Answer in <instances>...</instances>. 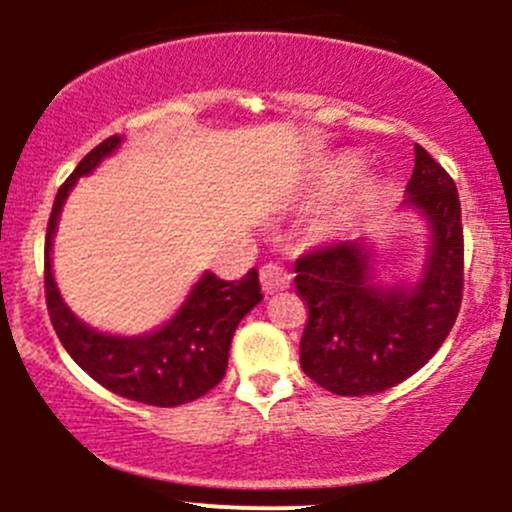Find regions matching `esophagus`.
<instances>
[{
  "mask_svg": "<svg viewBox=\"0 0 512 512\" xmlns=\"http://www.w3.org/2000/svg\"><path fill=\"white\" fill-rule=\"evenodd\" d=\"M260 282H262V292L265 294H275L282 292V289L289 287L292 282V275L280 265H265L260 270Z\"/></svg>",
  "mask_w": 512,
  "mask_h": 512,
  "instance_id": "1",
  "label": "esophagus"
}]
</instances>
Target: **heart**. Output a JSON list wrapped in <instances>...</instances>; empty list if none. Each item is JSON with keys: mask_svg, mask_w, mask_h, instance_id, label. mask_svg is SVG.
I'll return each instance as SVG.
<instances>
[{"mask_svg": "<svg viewBox=\"0 0 512 512\" xmlns=\"http://www.w3.org/2000/svg\"><path fill=\"white\" fill-rule=\"evenodd\" d=\"M349 173H352V168L347 165V168L342 170V175H349ZM376 198H379V190H376L374 183L356 185L352 198H349L347 203H344L342 208L337 210V215H334V223H337V225L352 223L356 215H361L366 208H371V205L376 203Z\"/></svg>", "mask_w": 512, "mask_h": 512, "instance_id": "heart-1", "label": "heart"}]
</instances>
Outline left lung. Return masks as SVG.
<instances>
[{
    "label": "left lung",
    "mask_w": 512,
    "mask_h": 512,
    "mask_svg": "<svg viewBox=\"0 0 512 512\" xmlns=\"http://www.w3.org/2000/svg\"><path fill=\"white\" fill-rule=\"evenodd\" d=\"M404 205L431 230L421 280L384 287L374 280L371 252L342 240L294 262V287L307 302L299 364L322 389L369 396L416 374L446 342L463 297L461 203L451 175L421 146Z\"/></svg>",
    "instance_id": "1"
}]
</instances>
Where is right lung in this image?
I'll return each mask as SVG.
<instances>
[{
	"label": "right lung",
	"mask_w": 512,
	"mask_h": 512,
	"mask_svg": "<svg viewBox=\"0 0 512 512\" xmlns=\"http://www.w3.org/2000/svg\"><path fill=\"white\" fill-rule=\"evenodd\" d=\"M121 141V136H111L98 143L56 193L44 245L46 307L59 342L91 379L123 399L148 406H180L200 399L223 381L232 334L262 299L260 277L255 267L240 282H225L205 272L175 317L143 337H111L76 319L61 299L51 272L54 230L76 180L111 156Z\"/></svg>",
	"instance_id": "add662e5"
}]
</instances>
